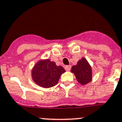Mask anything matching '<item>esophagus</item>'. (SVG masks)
<instances>
[{"instance_id": "1", "label": "esophagus", "mask_w": 122, "mask_h": 122, "mask_svg": "<svg viewBox=\"0 0 122 122\" xmlns=\"http://www.w3.org/2000/svg\"><path fill=\"white\" fill-rule=\"evenodd\" d=\"M65 69H66V71H69L71 69V65L66 66Z\"/></svg>"}]
</instances>
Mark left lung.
<instances>
[{
	"mask_svg": "<svg viewBox=\"0 0 122 122\" xmlns=\"http://www.w3.org/2000/svg\"><path fill=\"white\" fill-rule=\"evenodd\" d=\"M71 72L75 74L77 81L81 85L89 83L92 79V69L88 61L84 58L79 60L77 65L73 66Z\"/></svg>",
	"mask_w": 122,
	"mask_h": 122,
	"instance_id": "8db88e82",
	"label": "left lung"
}]
</instances>
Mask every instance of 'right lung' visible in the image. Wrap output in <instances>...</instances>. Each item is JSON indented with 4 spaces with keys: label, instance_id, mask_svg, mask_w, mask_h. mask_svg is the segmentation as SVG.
Listing matches in <instances>:
<instances>
[{
    "label": "right lung",
    "instance_id": "add662e5",
    "mask_svg": "<svg viewBox=\"0 0 122 122\" xmlns=\"http://www.w3.org/2000/svg\"><path fill=\"white\" fill-rule=\"evenodd\" d=\"M64 72L62 66H58L53 61L42 60L34 66L32 71V77L39 86L50 88L57 85L61 75Z\"/></svg>",
    "mask_w": 122,
    "mask_h": 122
}]
</instances>
